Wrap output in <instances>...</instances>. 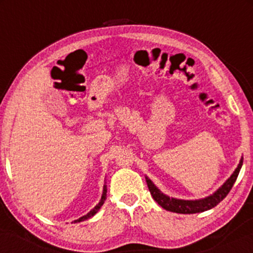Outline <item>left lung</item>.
Instances as JSON below:
<instances>
[{"instance_id":"8db88e82","label":"left lung","mask_w":253,"mask_h":253,"mask_svg":"<svg viewBox=\"0 0 253 253\" xmlns=\"http://www.w3.org/2000/svg\"><path fill=\"white\" fill-rule=\"evenodd\" d=\"M243 157L240 158L239 164H238L237 169L233 171L231 176L226 179V182L223 183L221 187L219 188L216 191H214L213 194L207 197H203V199L199 200H181V199H173L165 195L164 193H162L158 188L156 187L155 183H153L149 177H145L146 178L147 187H149L151 195H152L155 201L158 203L159 206L164 208V210L173 211V213H179V214H194V213H201V211H206L208 210L215 207L216 205H219L220 202L227 196L229 190L233 187L234 182H236L238 175H239V171L242 169L243 165Z\"/></svg>"}]
</instances>
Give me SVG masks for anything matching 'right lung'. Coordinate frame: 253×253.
<instances>
[{"mask_svg": "<svg viewBox=\"0 0 253 253\" xmlns=\"http://www.w3.org/2000/svg\"><path fill=\"white\" fill-rule=\"evenodd\" d=\"M106 199H107V185L104 184L103 185V191H102V196H101V200H100V202L97 203L96 206H95L94 208H92L91 211H89L88 214H85V215H83V216H81L80 219H77V220H75V223H77V222H82V221H84V220H88V219H90V217L91 216H94L95 214L97 213L98 211H100V208L102 207V205L104 203V201H106Z\"/></svg>", "mask_w": 253, "mask_h": 253, "instance_id": "obj_1", "label": "right lung"}]
</instances>
